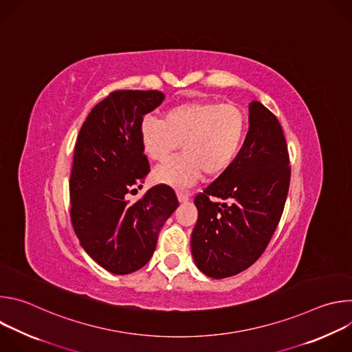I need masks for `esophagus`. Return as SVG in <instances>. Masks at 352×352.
Returning <instances> with one entry per match:
<instances>
[{"label": "esophagus", "instance_id": "esophagus-1", "mask_svg": "<svg viewBox=\"0 0 352 352\" xmlns=\"http://www.w3.org/2000/svg\"><path fill=\"white\" fill-rule=\"evenodd\" d=\"M189 193L188 192H182V190H177V197L179 200V204H185L189 200Z\"/></svg>", "mask_w": 352, "mask_h": 352}]
</instances>
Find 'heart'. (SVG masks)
I'll return each instance as SVG.
<instances>
[{
	"instance_id": "heart-1",
	"label": "heart",
	"mask_w": 352,
	"mask_h": 352,
	"mask_svg": "<svg viewBox=\"0 0 352 352\" xmlns=\"http://www.w3.org/2000/svg\"><path fill=\"white\" fill-rule=\"evenodd\" d=\"M246 118L234 104L186 102L168 109L162 120L146 117L138 128L144 156L164 162L181 142L182 155L159 166L153 181L188 186L204 173L214 177L234 162L245 136Z\"/></svg>"
}]
</instances>
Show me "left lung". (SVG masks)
<instances>
[{"label": "left lung", "instance_id": "left-lung-1", "mask_svg": "<svg viewBox=\"0 0 352 352\" xmlns=\"http://www.w3.org/2000/svg\"><path fill=\"white\" fill-rule=\"evenodd\" d=\"M285 138L276 116L249 104V131L230 167L195 197L197 221L190 236L195 265L212 278L252 266L281 219L289 186Z\"/></svg>", "mask_w": 352, "mask_h": 352}]
</instances>
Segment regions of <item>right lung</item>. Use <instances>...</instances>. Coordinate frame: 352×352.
Wrapping results in <instances>:
<instances>
[{"label":"right lung","mask_w":352,"mask_h":352,"mask_svg":"<svg viewBox=\"0 0 352 352\" xmlns=\"http://www.w3.org/2000/svg\"><path fill=\"white\" fill-rule=\"evenodd\" d=\"M164 97L159 90L110 93L93 107L75 143L71 221L86 254L113 274L133 273L150 261L162 227L178 208L167 185L150 188L136 204L126 199L150 171L139 124Z\"/></svg>","instance_id":"right-lung-1"}]
</instances>
